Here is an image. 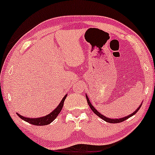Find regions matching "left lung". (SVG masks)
<instances>
[{
    "mask_svg": "<svg viewBox=\"0 0 155 155\" xmlns=\"http://www.w3.org/2000/svg\"><path fill=\"white\" fill-rule=\"evenodd\" d=\"M86 98H87V103H88V104H89V107L91 108V110H92L93 111V112L95 113V114L97 115V116H99V117L101 118V119H103V120H104L105 122H109V123H119V122H123V121L126 120V119H128V118L131 117V116H134V115L135 113L138 112V110H140V107H141V105H142V104H141L140 105V107H139L137 108V109L136 110H135L134 112L133 113H131V114L129 115V116H125V117H123V118H120V119H110V118H107V117H106V116H103V115L101 114V113H100L99 112H98V111H97V110L95 109V108L93 106H92V104L90 103V101H89V99L88 96H87V95H86Z\"/></svg>",
    "mask_w": 155,
    "mask_h": 155,
    "instance_id": "1",
    "label": "left lung"
}]
</instances>
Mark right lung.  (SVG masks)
Instances as JSON below:
<instances>
[{
  "instance_id": "1",
  "label": "right lung",
  "mask_w": 155,
  "mask_h": 155,
  "mask_svg": "<svg viewBox=\"0 0 155 155\" xmlns=\"http://www.w3.org/2000/svg\"><path fill=\"white\" fill-rule=\"evenodd\" d=\"M67 95H65L63 97V98L62 99V101H60V103L59 104L58 106L52 111L50 114L47 115L45 116H43V117L40 118H28V117H25V116H21L20 114L17 113V115L18 116V117H20L21 119H23L25 122H28V123L32 124V125H47L48 124H50L51 122H52L54 119L57 118V116H58L59 113L61 111L62 108L63 107V104H64V101L66 99Z\"/></svg>"
}]
</instances>
